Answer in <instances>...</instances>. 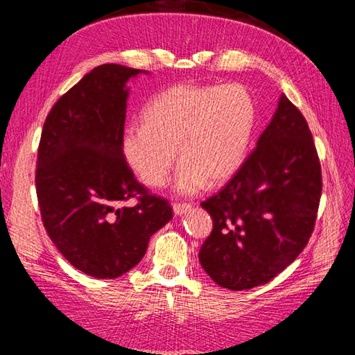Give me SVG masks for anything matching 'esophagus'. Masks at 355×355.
<instances>
[{"instance_id":"34e87169","label":"esophagus","mask_w":355,"mask_h":355,"mask_svg":"<svg viewBox=\"0 0 355 355\" xmlns=\"http://www.w3.org/2000/svg\"><path fill=\"white\" fill-rule=\"evenodd\" d=\"M191 209H192V206L187 205V202H183V205L175 202V205H173V212H175V215H184L186 212H189Z\"/></svg>"}]
</instances>
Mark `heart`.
I'll use <instances>...</instances> for the list:
<instances>
[{
    "label": "heart",
    "instance_id": "1",
    "mask_svg": "<svg viewBox=\"0 0 355 355\" xmlns=\"http://www.w3.org/2000/svg\"><path fill=\"white\" fill-rule=\"evenodd\" d=\"M141 126L126 128L122 149L143 183L168 182L175 153L180 195L198 193L227 182L244 163L256 123V105L241 84H178L164 89L141 111Z\"/></svg>",
    "mask_w": 355,
    "mask_h": 355
}]
</instances>
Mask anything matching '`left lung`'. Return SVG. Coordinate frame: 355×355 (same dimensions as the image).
Instances as JSON below:
<instances>
[{"mask_svg":"<svg viewBox=\"0 0 355 355\" xmlns=\"http://www.w3.org/2000/svg\"><path fill=\"white\" fill-rule=\"evenodd\" d=\"M322 169L305 117L285 94L230 182L201 202L214 229L201 267L220 286L250 290L297 258L314 230Z\"/></svg>","mask_w":355,"mask_h":355,"instance_id":"8db88e82","label":"left lung"}]
</instances>
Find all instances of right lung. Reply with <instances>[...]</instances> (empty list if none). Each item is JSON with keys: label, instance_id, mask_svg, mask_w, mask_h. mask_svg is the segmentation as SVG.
Segmentation results:
<instances>
[{"label": "right lung", "instance_id": "add662e5", "mask_svg": "<svg viewBox=\"0 0 355 355\" xmlns=\"http://www.w3.org/2000/svg\"><path fill=\"white\" fill-rule=\"evenodd\" d=\"M148 73L105 64L87 73L49 112L36 166L44 227L82 273L114 279L137 266L150 236L172 220L168 201L135 180L123 149L130 88ZM135 198L134 207L121 202Z\"/></svg>", "mask_w": 355, "mask_h": 355}]
</instances>
